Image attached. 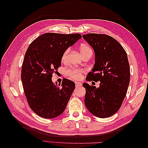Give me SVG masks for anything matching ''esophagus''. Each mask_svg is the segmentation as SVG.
<instances>
[{
	"label": "esophagus",
	"mask_w": 148,
	"mask_h": 148,
	"mask_svg": "<svg viewBox=\"0 0 148 148\" xmlns=\"http://www.w3.org/2000/svg\"><path fill=\"white\" fill-rule=\"evenodd\" d=\"M75 86H76V88H79L81 86V83L79 82H75Z\"/></svg>",
	"instance_id": "obj_1"
}]
</instances>
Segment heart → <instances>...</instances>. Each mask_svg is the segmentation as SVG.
<instances>
[{
    "label": "heart",
    "instance_id": "heart-1",
    "mask_svg": "<svg viewBox=\"0 0 148 148\" xmlns=\"http://www.w3.org/2000/svg\"><path fill=\"white\" fill-rule=\"evenodd\" d=\"M79 50L83 56L84 55L88 54V53H92V49H91L90 47L87 45H81L79 47ZM69 51H70V48H69L64 50L61 56L62 62H66V60H67V56ZM84 72V71L83 69L71 67L66 70V75H67L69 78H71V79H74V80H78V79H80L81 77H82V74Z\"/></svg>",
    "mask_w": 148,
    "mask_h": 148
}]
</instances>
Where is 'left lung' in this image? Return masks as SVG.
<instances>
[{
	"label": "left lung",
	"instance_id": "8db88e82",
	"mask_svg": "<svg viewBox=\"0 0 148 148\" xmlns=\"http://www.w3.org/2000/svg\"><path fill=\"white\" fill-rule=\"evenodd\" d=\"M95 51V65L86 80L100 81L99 88L83 83L84 103L88 111L100 118L114 114L120 108L130 83V65L127 53L117 40L106 34L83 36Z\"/></svg>",
	"mask_w": 148,
	"mask_h": 148
}]
</instances>
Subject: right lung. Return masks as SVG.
Instances as JSON below:
<instances>
[{"mask_svg": "<svg viewBox=\"0 0 148 148\" xmlns=\"http://www.w3.org/2000/svg\"><path fill=\"white\" fill-rule=\"evenodd\" d=\"M80 38L79 34L46 33L33 40L28 48L21 67V82L30 108L40 117H57L67 107L75 83L64 79L59 88L51 78L61 65L64 50Z\"/></svg>", "mask_w": 148, "mask_h": 148, "instance_id": "add662e5", "label": "right lung"}]
</instances>
